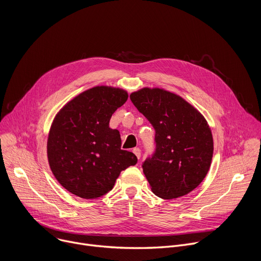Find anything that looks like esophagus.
<instances>
[{
  "label": "esophagus",
  "mask_w": 261,
  "mask_h": 261,
  "mask_svg": "<svg viewBox=\"0 0 261 261\" xmlns=\"http://www.w3.org/2000/svg\"><path fill=\"white\" fill-rule=\"evenodd\" d=\"M134 154H135V156L139 159L140 158V155H141V153H140V150L138 147H135V148H133V151H132Z\"/></svg>",
  "instance_id": "1"
}]
</instances>
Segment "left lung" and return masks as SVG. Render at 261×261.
I'll return each mask as SVG.
<instances>
[{"label":"left lung","instance_id":"left-lung-1","mask_svg":"<svg viewBox=\"0 0 261 261\" xmlns=\"http://www.w3.org/2000/svg\"><path fill=\"white\" fill-rule=\"evenodd\" d=\"M130 99L156 131V151L142 164L153 193L164 199L187 195L212 163L214 141L206 120L180 96L163 89L143 88Z\"/></svg>","mask_w":261,"mask_h":261}]
</instances>
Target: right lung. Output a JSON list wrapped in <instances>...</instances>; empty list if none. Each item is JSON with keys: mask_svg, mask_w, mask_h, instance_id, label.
Returning a JSON list of instances; mask_svg holds the SVG:
<instances>
[{"mask_svg": "<svg viewBox=\"0 0 261 261\" xmlns=\"http://www.w3.org/2000/svg\"><path fill=\"white\" fill-rule=\"evenodd\" d=\"M127 91L98 86L66 103L56 115L47 138V158L57 180L70 193L92 199L114 188L122 170L137 163L122 150L117 129L109 128Z\"/></svg>", "mask_w": 261, "mask_h": 261, "instance_id": "add662e5", "label": "right lung"}]
</instances>
